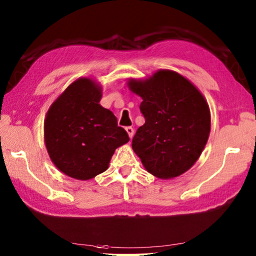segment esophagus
I'll list each match as a JSON object with an SVG mask.
<instances>
[{
	"label": "esophagus",
	"instance_id": "1",
	"mask_svg": "<svg viewBox=\"0 0 256 256\" xmlns=\"http://www.w3.org/2000/svg\"><path fill=\"white\" fill-rule=\"evenodd\" d=\"M125 130H126V132H128V134L130 138H132L133 136H134V128H131V126H128V128H125Z\"/></svg>",
	"mask_w": 256,
	"mask_h": 256
}]
</instances>
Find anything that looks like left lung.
<instances>
[{
  "mask_svg": "<svg viewBox=\"0 0 256 256\" xmlns=\"http://www.w3.org/2000/svg\"><path fill=\"white\" fill-rule=\"evenodd\" d=\"M128 86L143 100L146 123L132 140L148 172L161 179L184 174L194 164L210 132V110L197 87L180 74L160 69Z\"/></svg>",
  "mask_w": 256,
  "mask_h": 256,
  "instance_id": "1",
  "label": "left lung"
}]
</instances>
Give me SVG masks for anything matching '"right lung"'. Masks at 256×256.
I'll return each mask as SVG.
<instances>
[{
  "mask_svg": "<svg viewBox=\"0 0 256 256\" xmlns=\"http://www.w3.org/2000/svg\"><path fill=\"white\" fill-rule=\"evenodd\" d=\"M102 88L78 78L50 106L44 143L51 161L68 176L88 180L108 170L118 146L130 138L110 110L100 104Z\"/></svg>",
  "mask_w": 256,
  "mask_h": 256,
  "instance_id": "obj_1",
  "label": "right lung"
}]
</instances>
